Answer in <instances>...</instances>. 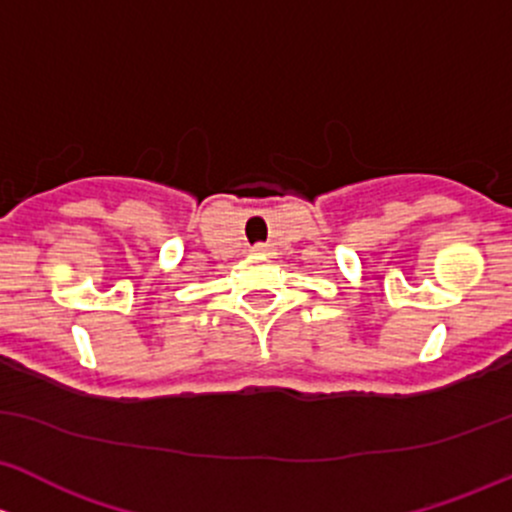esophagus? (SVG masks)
I'll use <instances>...</instances> for the list:
<instances>
[{"instance_id": "obj_1", "label": "esophagus", "mask_w": 512, "mask_h": 512, "mask_svg": "<svg viewBox=\"0 0 512 512\" xmlns=\"http://www.w3.org/2000/svg\"><path fill=\"white\" fill-rule=\"evenodd\" d=\"M251 251H254V254H258V256H261V254H268V244H256L254 249H251Z\"/></svg>"}]
</instances>
